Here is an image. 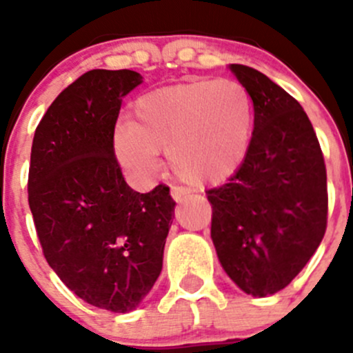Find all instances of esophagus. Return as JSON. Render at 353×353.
I'll return each mask as SVG.
<instances>
[{
    "label": "esophagus",
    "mask_w": 353,
    "mask_h": 353,
    "mask_svg": "<svg viewBox=\"0 0 353 353\" xmlns=\"http://www.w3.org/2000/svg\"><path fill=\"white\" fill-rule=\"evenodd\" d=\"M170 194H172V198L176 199L177 203H181L190 196V190L183 186H172L170 188Z\"/></svg>",
    "instance_id": "1"
}]
</instances>
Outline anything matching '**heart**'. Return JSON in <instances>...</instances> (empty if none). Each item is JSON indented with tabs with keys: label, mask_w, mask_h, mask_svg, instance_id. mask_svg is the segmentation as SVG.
I'll return each mask as SVG.
<instances>
[{
	"label": "heart",
	"mask_w": 353,
	"mask_h": 353,
	"mask_svg": "<svg viewBox=\"0 0 353 353\" xmlns=\"http://www.w3.org/2000/svg\"><path fill=\"white\" fill-rule=\"evenodd\" d=\"M131 123L114 128V154L140 179L159 170L167 150L176 176L196 186L219 184L241 169L254 130V104L236 80H196L140 95Z\"/></svg>",
	"instance_id": "1"
}]
</instances>
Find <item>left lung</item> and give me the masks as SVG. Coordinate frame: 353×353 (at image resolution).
Listing matches in <instances>:
<instances>
[{"label":"left lung","instance_id":"left-lung-1","mask_svg":"<svg viewBox=\"0 0 353 353\" xmlns=\"http://www.w3.org/2000/svg\"><path fill=\"white\" fill-rule=\"evenodd\" d=\"M254 104V131L241 169L206 191L212 241L245 294L285 288L321 244L328 223L326 165L307 114L261 71L230 65Z\"/></svg>","mask_w":353,"mask_h":353}]
</instances>
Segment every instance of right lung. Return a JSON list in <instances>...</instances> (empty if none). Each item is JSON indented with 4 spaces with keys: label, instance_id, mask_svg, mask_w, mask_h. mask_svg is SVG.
I'll use <instances>...</instances> for the list:
<instances>
[{
    "label": "right lung",
    "instance_id": "right-lung-1",
    "mask_svg": "<svg viewBox=\"0 0 353 353\" xmlns=\"http://www.w3.org/2000/svg\"><path fill=\"white\" fill-rule=\"evenodd\" d=\"M141 83L131 70H92L68 85L35 130L28 206L46 261L95 307L130 312L162 272L176 201L159 184L124 181L112 134L121 99Z\"/></svg>",
    "mask_w": 353,
    "mask_h": 353
}]
</instances>
